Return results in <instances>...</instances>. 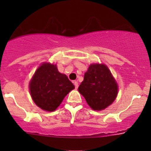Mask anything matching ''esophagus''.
<instances>
[{"instance_id":"34e87169","label":"esophagus","mask_w":151,"mask_h":151,"mask_svg":"<svg viewBox=\"0 0 151 151\" xmlns=\"http://www.w3.org/2000/svg\"><path fill=\"white\" fill-rule=\"evenodd\" d=\"M73 83H74V86H75L76 89H77V88H78V82L74 81V82H73Z\"/></svg>"}]
</instances>
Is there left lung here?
Instances as JSON below:
<instances>
[{
  "label": "left lung",
  "mask_w": 151,
  "mask_h": 151,
  "mask_svg": "<svg viewBox=\"0 0 151 151\" xmlns=\"http://www.w3.org/2000/svg\"><path fill=\"white\" fill-rule=\"evenodd\" d=\"M78 91L93 109L101 110L115 99L118 85L107 66L92 64L85 74L84 80L79 86Z\"/></svg>",
  "instance_id": "obj_1"
}]
</instances>
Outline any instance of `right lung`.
Returning <instances> with one entry per match:
<instances>
[{
  "instance_id": "1",
  "label": "right lung",
  "mask_w": 151,
  "mask_h": 151,
  "mask_svg": "<svg viewBox=\"0 0 151 151\" xmlns=\"http://www.w3.org/2000/svg\"><path fill=\"white\" fill-rule=\"evenodd\" d=\"M74 85L66 75L58 71L56 65L43 63L35 72L30 83L33 101L44 110L52 112L61 104Z\"/></svg>"
}]
</instances>
